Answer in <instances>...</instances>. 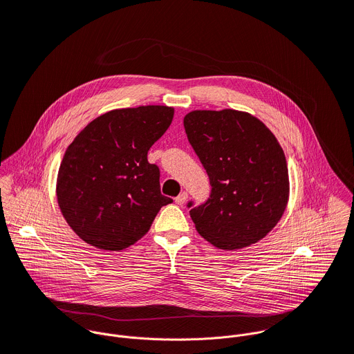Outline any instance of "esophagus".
I'll use <instances>...</instances> for the list:
<instances>
[{"label":"esophagus","mask_w":354,"mask_h":354,"mask_svg":"<svg viewBox=\"0 0 354 354\" xmlns=\"http://www.w3.org/2000/svg\"><path fill=\"white\" fill-rule=\"evenodd\" d=\"M186 200H187V193H186V192H182L179 196L175 197V203L179 205V206H182Z\"/></svg>","instance_id":"1"}]
</instances>
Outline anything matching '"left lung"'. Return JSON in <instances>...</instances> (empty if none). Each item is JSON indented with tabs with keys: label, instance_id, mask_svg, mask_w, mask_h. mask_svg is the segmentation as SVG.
Segmentation results:
<instances>
[{
	"label": "left lung",
	"instance_id": "obj_1",
	"mask_svg": "<svg viewBox=\"0 0 354 354\" xmlns=\"http://www.w3.org/2000/svg\"><path fill=\"white\" fill-rule=\"evenodd\" d=\"M183 126L212 186L205 203H187L197 232L227 250L262 239L288 200L287 162L273 133L232 109L190 112Z\"/></svg>",
	"mask_w": 354,
	"mask_h": 354
}]
</instances>
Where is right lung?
Instances as JSON below:
<instances>
[{
  "label": "right lung",
  "instance_id": "add662e5",
  "mask_svg": "<svg viewBox=\"0 0 354 354\" xmlns=\"http://www.w3.org/2000/svg\"><path fill=\"white\" fill-rule=\"evenodd\" d=\"M174 119V108L111 111L92 120L68 145L57 176L60 210L86 243L120 250L142 238L161 207L160 168L148 149Z\"/></svg>",
  "mask_w": 354,
  "mask_h": 354
}]
</instances>
